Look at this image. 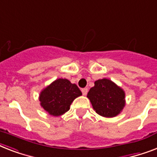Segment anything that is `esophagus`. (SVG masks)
<instances>
[{
	"instance_id": "obj_1",
	"label": "esophagus",
	"mask_w": 157,
	"mask_h": 157,
	"mask_svg": "<svg viewBox=\"0 0 157 157\" xmlns=\"http://www.w3.org/2000/svg\"><path fill=\"white\" fill-rule=\"evenodd\" d=\"M81 92H82L83 95H86L88 93V89L87 88H84V89H81Z\"/></svg>"
}]
</instances>
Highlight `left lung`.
<instances>
[{"instance_id": "1", "label": "left lung", "mask_w": 157, "mask_h": 157, "mask_svg": "<svg viewBox=\"0 0 157 157\" xmlns=\"http://www.w3.org/2000/svg\"><path fill=\"white\" fill-rule=\"evenodd\" d=\"M87 98L97 114L105 118H113L120 114L126 103L123 89L106 78L95 81Z\"/></svg>"}]
</instances>
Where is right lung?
I'll use <instances>...</instances> for the list:
<instances>
[{"label":"right lung","instance_id":"add662e5","mask_svg":"<svg viewBox=\"0 0 157 157\" xmlns=\"http://www.w3.org/2000/svg\"><path fill=\"white\" fill-rule=\"evenodd\" d=\"M82 95L76 84L67 79L59 78L43 89L39 95L42 107L53 116H60L68 111L77 97Z\"/></svg>","mask_w":157,"mask_h":157}]
</instances>
